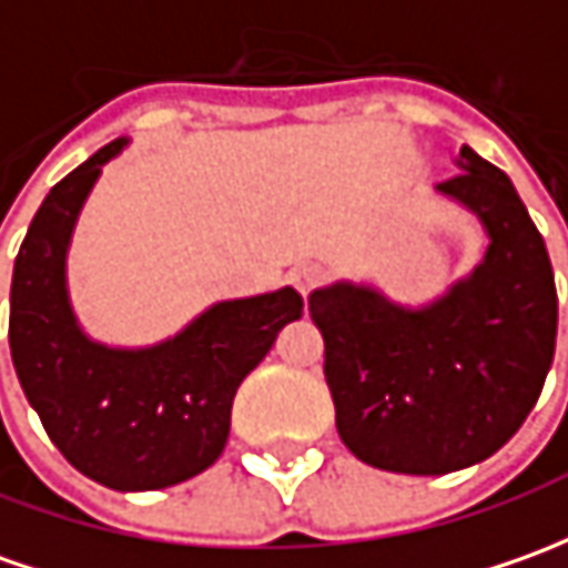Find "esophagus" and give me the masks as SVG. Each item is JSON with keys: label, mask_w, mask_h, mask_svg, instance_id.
Listing matches in <instances>:
<instances>
[{"label": "esophagus", "mask_w": 568, "mask_h": 568, "mask_svg": "<svg viewBox=\"0 0 568 568\" xmlns=\"http://www.w3.org/2000/svg\"><path fill=\"white\" fill-rule=\"evenodd\" d=\"M288 280H292V285H295L301 295L307 298L316 285L326 280V270L320 267V264H301V267H295L292 273H288Z\"/></svg>", "instance_id": "esophagus-1"}]
</instances>
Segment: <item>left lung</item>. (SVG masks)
<instances>
[{
  "instance_id": "8db88e82",
  "label": "left lung",
  "mask_w": 568,
  "mask_h": 568,
  "mask_svg": "<svg viewBox=\"0 0 568 568\" xmlns=\"http://www.w3.org/2000/svg\"><path fill=\"white\" fill-rule=\"evenodd\" d=\"M457 168L435 192L488 235L473 273L419 307L348 280L307 298L342 442L404 476H445L497 454L531 414L557 348L554 267L526 204L469 145Z\"/></svg>"
}]
</instances>
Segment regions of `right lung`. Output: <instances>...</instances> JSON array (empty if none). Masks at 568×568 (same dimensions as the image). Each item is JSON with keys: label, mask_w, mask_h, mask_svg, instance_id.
<instances>
[{"label": "right lung", "mask_w": 568, "mask_h": 568, "mask_svg": "<svg viewBox=\"0 0 568 568\" xmlns=\"http://www.w3.org/2000/svg\"><path fill=\"white\" fill-rule=\"evenodd\" d=\"M126 142H108L40 204L14 257L9 345L30 407L73 469L114 491H158L223 454L235 388L304 301L292 285L217 301L145 348L83 333L68 292V248L102 168Z\"/></svg>", "instance_id": "add662e5"}]
</instances>
